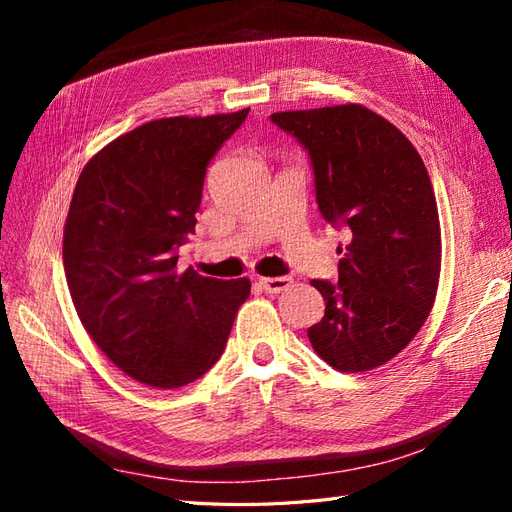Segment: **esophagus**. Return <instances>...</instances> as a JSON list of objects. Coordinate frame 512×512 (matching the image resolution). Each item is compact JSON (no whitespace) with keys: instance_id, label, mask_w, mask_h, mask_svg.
<instances>
[{"instance_id":"obj_1","label":"esophagus","mask_w":512,"mask_h":512,"mask_svg":"<svg viewBox=\"0 0 512 512\" xmlns=\"http://www.w3.org/2000/svg\"><path fill=\"white\" fill-rule=\"evenodd\" d=\"M259 286H262L268 295H279V292H284L292 286V279L290 277H264V279H259Z\"/></svg>"}]
</instances>
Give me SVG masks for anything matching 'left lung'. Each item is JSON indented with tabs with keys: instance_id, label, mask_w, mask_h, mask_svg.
Instances as JSON below:
<instances>
[{
	"instance_id": "left-lung-1",
	"label": "left lung",
	"mask_w": 512,
	"mask_h": 512,
	"mask_svg": "<svg viewBox=\"0 0 512 512\" xmlns=\"http://www.w3.org/2000/svg\"><path fill=\"white\" fill-rule=\"evenodd\" d=\"M270 118L308 149L321 215L352 231L339 248V284L312 279L325 314L308 339L339 372H369L405 350L436 301L442 239L427 167L409 138L365 105Z\"/></svg>"
}]
</instances>
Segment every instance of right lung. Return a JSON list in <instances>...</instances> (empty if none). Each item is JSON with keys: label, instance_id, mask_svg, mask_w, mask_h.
<instances>
[{"label": "right lung", "instance_id": "1", "mask_svg": "<svg viewBox=\"0 0 512 512\" xmlns=\"http://www.w3.org/2000/svg\"><path fill=\"white\" fill-rule=\"evenodd\" d=\"M246 116L248 107L149 121L105 145L76 180L63 226L72 303L101 352L147 387L209 372L250 295L246 277L178 270L206 167Z\"/></svg>", "mask_w": 512, "mask_h": 512}]
</instances>
